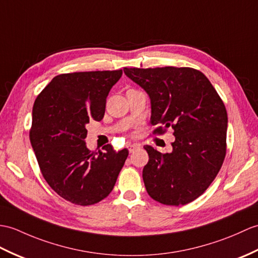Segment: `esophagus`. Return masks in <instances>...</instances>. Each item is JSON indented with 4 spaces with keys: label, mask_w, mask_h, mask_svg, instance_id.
<instances>
[{
    "label": "esophagus",
    "mask_w": 258,
    "mask_h": 258,
    "mask_svg": "<svg viewBox=\"0 0 258 258\" xmlns=\"http://www.w3.org/2000/svg\"><path fill=\"white\" fill-rule=\"evenodd\" d=\"M127 148H128V152H130V153H134V152L136 151V149L141 148V146L137 145V144H130V145L127 146Z\"/></svg>",
    "instance_id": "esophagus-1"
}]
</instances>
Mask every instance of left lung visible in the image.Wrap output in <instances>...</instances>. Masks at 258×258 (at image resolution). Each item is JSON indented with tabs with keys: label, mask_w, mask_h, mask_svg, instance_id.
<instances>
[{
	"label": "left lung",
	"mask_w": 258,
	"mask_h": 258,
	"mask_svg": "<svg viewBox=\"0 0 258 258\" xmlns=\"http://www.w3.org/2000/svg\"><path fill=\"white\" fill-rule=\"evenodd\" d=\"M148 93L154 135L173 130L172 152L144 146L148 163L143 180L149 197L180 206L200 197L217 177L226 154L227 113L222 99L201 71L189 67L124 68Z\"/></svg>",
	"instance_id": "left-lung-1"
}]
</instances>
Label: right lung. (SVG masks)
<instances>
[{
	"label": "right lung",
	"instance_id": "1",
	"mask_svg": "<svg viewBox=\"0 0 258 258\" xmlns=\"http://www.w3.org/2000/svg\"><path fill=\"white\" fill-rule=\"evenodd\" d=\"M123 71H85L56 76L36 98L29 140L41 175L55 192L74 205L91 206L114 188L128 156L111 145L91 152L86 125L104 116L106 97Z\"/></svg>",
	"mask_w": 258,
	"mask_h": 258
}]
</instances>
